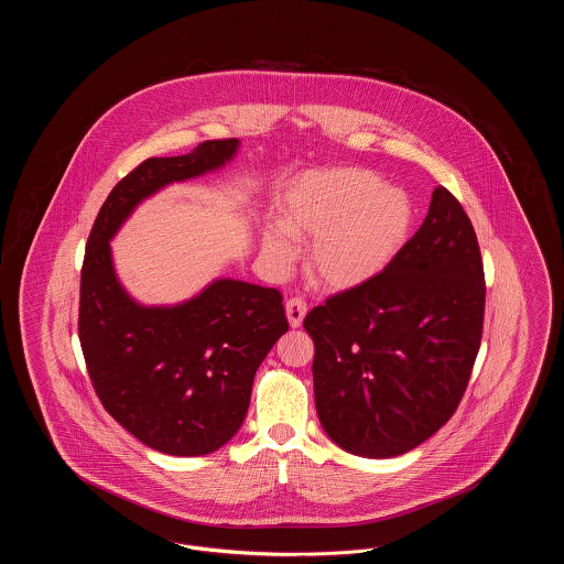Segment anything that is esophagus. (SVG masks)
I'll use <instances>...</instances> for the list:
<instances>
[{"mask_svg":"<svg viewBox=\"0 0 564 564\" xmlns=\"http://www.w3.org/2000/svg\"><path fill=\"white\" fill-rule=\"evenodd\" d=\"M285 315L292 327H300L306 317V302L302 297H290L285 302Z\"/></svg>","mask_w":564,"mask_h":564,"instance_id":"1","label":"esophagus"}]
</instances>
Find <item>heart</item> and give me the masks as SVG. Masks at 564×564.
<instances>
[{"mask_svg":"<svg viewBox=\"0 0 564 564\" xmlns=\"http://www.w3.org/2000/svg\"><path fill=\"white\" fill-rule=\"evenodd\" d=\"M414 224L405 189L380 184L357 166L300 175L285 192L281 224L262 230L260 249L276 270L294 260V242L311 241L306 272L325 292L347 294L366 288L398 258Z\"/></svg>","mask_w":564,"mask_h":564,"instance_id":"heart-1","label":"heart"}]
</instances>
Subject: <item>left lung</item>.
I'll return each mask as SVG.
<instances>
[{
	"label": "left lung",
	"mask_w": 564,
	"mask_h": 564,
	"mask_svg": "<svg viewBox=\"0 0 564 564\" xmlns=\"http://www.w3.org/2000/svg\"><path fill=\"white\" fill-rule=\"evenodd\" d=\"M484 269L474 226L446 188L398 258L361 290L313 308L315 405L350 455L391 458L430 440L460 402L480 349Z\"/></svg>",
	"instance_id": "8db88e82"
}]
</instances>
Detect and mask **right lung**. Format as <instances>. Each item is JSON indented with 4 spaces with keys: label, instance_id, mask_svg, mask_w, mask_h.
I'll list each match as a JSON object with an SVG mask.
<instances>
[{
    "label": "right lung",
    "instance_id": "right-lung-1",
    "mask_svg": "<svg viewBox=\"0 0 564 564\" xmlns=\"http://www.w3.org/2000/svg\"><path fill=\"white\" fill-rule=\"evenodd\" d=\"M241 141H205L148 159L116 188L86 242L80 345L95 391L139 442L171 456L219 451L241 430L253 376L288 332L276 290L217 276L175 304H141L113 267L111 245L134 209L173 184L224 169Z\"/></svg>",
    "mask_w": 564,
    "mask_h": 564
}]
</instances>
